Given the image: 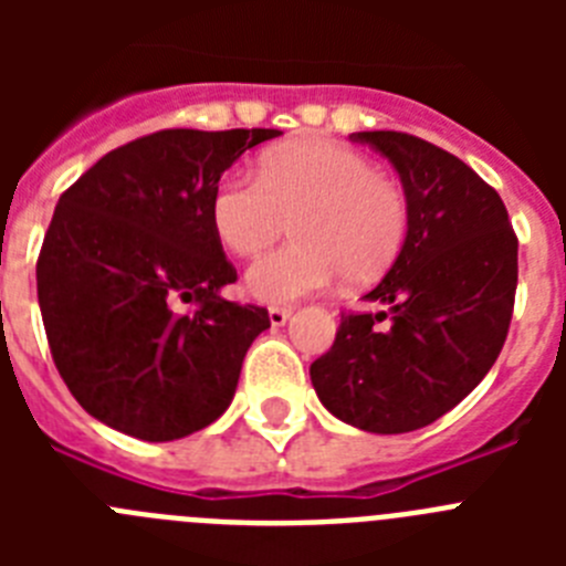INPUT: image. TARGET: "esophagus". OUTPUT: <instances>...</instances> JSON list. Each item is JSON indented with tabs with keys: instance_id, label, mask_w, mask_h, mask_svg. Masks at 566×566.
Here are the masks:
<instances>
[{
	"instance_id": "obj_1",
	"label": "esophagus",
	"mask_w": 566,
	"mask_h": 566,
	"mask_svg": "<svg viewBox=\"0 0 566 566\" xmlns=\"http://www.w3.org/2000/svg\"><path fill=\"white\" fill-rule=\"evenodd\" d=\"M289 317H292V308H286V306H272V308H269V319H272L274 328L286 326Z\"/></svg>"
}]
</instances>
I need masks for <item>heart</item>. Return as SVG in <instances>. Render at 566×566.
<instances>
[{
  "label": "heart",
  "mask_w": 566,
  "mask_h": 566,
  "mask_svg": "<svg viewBox=\"0 0 566 566\" xmlns=\"http://www.w3.org/2000/svg\"><path fill=\"white\" fill-rule=\"evenodd\" d=\"M209 223L238 258L263 252L292 227V243L247 272L254 297L289 303L339 277L368 286L391 272L411 232V198L359 149L306 138L269 149L258 178H221L209 198Z\"/></svg>",
  "instance_id": "heart-1"
}]
</instances>
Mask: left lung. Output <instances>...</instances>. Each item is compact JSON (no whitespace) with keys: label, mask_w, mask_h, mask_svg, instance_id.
<instances>
[{"label":"left lung","mask_w":566,"mask_h":566,"mask_svg":"<svg viewBox=\"0 0 566 566\" xmlns=\"http://www.w3.org/2000/svg\"><path fill=\"white\" fill-rule=\"evenodd\" d=\"M354 142L385 155L411 198V232L365 294L388 312L343 314L312 363L319 402L368 433L437 422L493 368L518 283V238L490 184L417 135L374 129Z\"/></svg>","instance_id":"1"}]
</instances>
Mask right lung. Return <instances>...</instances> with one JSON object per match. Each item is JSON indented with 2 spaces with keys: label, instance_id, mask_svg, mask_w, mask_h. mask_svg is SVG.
I'll return each instance as SVG.
<instances>
[{
  "label": "right lung",
  "instance_id": "1",
  "mask_svg": "<svg viewBox=\"0 0 566 566\" xmlns=\"http://www.w3.org/2000/svg\"><path fill=\"white\" fill-rule=\"evenodd\" d=\"M277 129H161L113 149L62 192L36 263L50 354L90 417L172 442L221 417L269 312L238 280L209 198Z\"/></svg>",
  "mask_w": 566,
  "mask_h": 566
}]
</instances>
